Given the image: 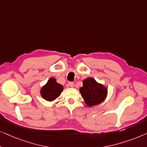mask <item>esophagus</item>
<instances>
[{
	"instance_id": "34e87169",
	"label": "esophagus",
	"mask_w": 147,
	"mask_h": 147,
	"mask_svg": "<svg viewBox=\"0 0 147 147\" xmlns=\"http://www.w3.org/2000/svg\"><path fill=\"white\" fill-rule=\"evenodd\" d=\"M68 85H69V87L71 88H73L74 86V83L73 82H69V83H68Z\"/></svg>"
}]
</instances>
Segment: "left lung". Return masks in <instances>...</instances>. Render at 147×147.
Masks as SVG:
<instances>
[{"label":"left lung","instance_id":"obj_1","mask_svg":"<svg viewBox=\"0 0 147 147\" xmlns=\"http://www.w3.org/2000/svg\"><path fill=\"white\" fill-rule=\"evenodd\" d=\"M82 83L83 85L79 88V91L86 106H96L106 99L108 89L102 84L96 82L94 78H86Z\"/></svg>","mask_w":147,"mask_h":147}]
</instances>
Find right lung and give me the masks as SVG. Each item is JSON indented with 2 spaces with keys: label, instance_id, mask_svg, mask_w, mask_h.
<instances>
[{
  "label": "right lung",
  "instance_id": "1",
  "mask_svg": "<svg viewBox=\"0 0 147 147\" xmlns=\"http://www.w3.org/2000/svg\"><path fill=\"white\" fill-rule=\"evenodd\" d=\"M63 89V86L58 83L55 78L51 77L40 88V94L45 100L52 102L60 96Z\"/></svg>",
  "mask_w": 147,
  "mask_h": 147
}]
</instances>
